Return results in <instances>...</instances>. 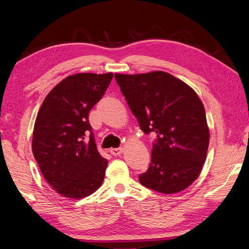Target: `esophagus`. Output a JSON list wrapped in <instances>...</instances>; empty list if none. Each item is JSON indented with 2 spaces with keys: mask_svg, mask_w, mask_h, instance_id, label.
<instances>
[{
  "mask_svg": "<svg viewBox=\"0 0 249 249\" xmlns=\"http://www.w3.org/2000/svg\"><path fill=\"white\" fill-rule=\"evenodd\" d=\"M109 151H110V153L112 154V156L117 157V156H120L122 151H124V149H122V148H112V149H110Z\"/></svg>",
  "mask_w": 249,
  "mask_h": 249,
  "instance_id": "obj_1",
  "label": "esophagus"
}]
</instances>
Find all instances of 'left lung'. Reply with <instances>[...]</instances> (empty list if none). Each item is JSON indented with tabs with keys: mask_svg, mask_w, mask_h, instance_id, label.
Instances as JSON below:
<instances>
[{
	"mask_svg": "<svg viewBox=\"0 0 249 249\" xmlns=\"http://www.w3.org/2000/svg\"><path fill=\"white\" fill-rule=\"evenodd\" d=\"M142 131L154 132L151 163L139 175L142 185L175 194L196 180L206 160L210 130L197 93L169 72L115 74Z\"/></svg>",
	"mask_w": 249,
	"mask_h": 249,
	"instance_id": "1",
	"label": "left lung"
}]
</instances>
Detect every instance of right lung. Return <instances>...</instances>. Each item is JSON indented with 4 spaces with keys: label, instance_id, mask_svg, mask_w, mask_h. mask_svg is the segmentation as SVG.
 I'll return each instance as SVG.
<instances>
[{
    "label": "right lung",
    "instance_id": "1",
    "mask_svg": "<svg viewBox=\"0 0 249 249\" xmlns=\"http://www.w3.org/2000/svg\"><path fill=\"white\" fill-rule=\"evenodd\" d=\"M112 77V72L68 76L52 89L38 110L33 154L45 180L64 197H86L103 184L108 161L98 152L88 116Z\"/></svg>",
    "mask_w": 249,
    "mask_h": 249
}]
</instances>
